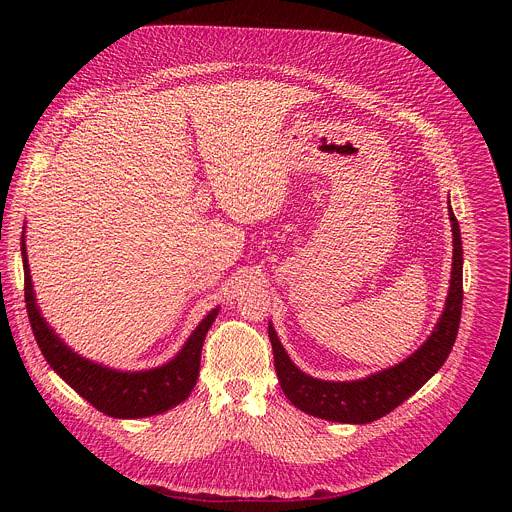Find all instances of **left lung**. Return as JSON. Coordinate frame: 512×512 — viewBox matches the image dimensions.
Here are the masks:
<instances>
[{
    "instance_id": "left-lung-1",
    "label": "left lung",
    "mask_w": 512,
    "mask_h": 512,
    "mask_svg": "<svg viewBox=\"0 0 512 512\" xmlns=\"http://www.w3.org/2000/svg\"><path fill=\"white\" fill-rule=\"evenodd\" d=\"M450 210L454 257L452 279L446 298V308L437 320L431 336L403 362L358 381H322L302 373L289 360L281 346L273 324L269 322V340L273 346L275 373L285 397L308 415L338 421V423H371L391 413L415 391H419L446 362L460 328L462 316V237L456 216Z\"/></svg>"
}]
</instances>
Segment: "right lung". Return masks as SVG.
Returning a JSON list of instances; mask_svg holds the SVG:
<instances>
[{
    "label": "right lung",
    "mask_w": 512,
    "mask_h": 512,
    "mask_svg": "<svg viewBox=\"0 0 512 512\" xmlns=\"http://www.w3.org/2000/svg\"><path fill=\"white\" fill-rule=\"evenodd\" d=\"M22 261L24 298L34 338L56 375H60L62 381H66L95 409L117 419H137L164 413L188 399L200 371L202 342L218 314V308L206 314V318L196 326L182 350L170 362L162 364V367L135 373L115 371L70 350L42 318L34 296L24 237Z\"/></svg>",
    "instance_id": "add662e5"
}]
</instances>
